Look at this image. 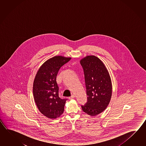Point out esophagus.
<instances>
[{"label":"esophagus","instance_id":"esophagus-1","mask_svg":"<svg viewBox=\"0 0 146 146\" xmlns=\"http://www.w3.org/2000/svg\"><path fill=\"white\" fill-rule=\"evenodd\" d=\"M74 98H75V96H74V95H72V96L70 97H69V99H74Z\"/></svg>","mask_w":146,"mask_h":146}]
</instances>
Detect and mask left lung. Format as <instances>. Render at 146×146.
I'll use <instances>...</instances> for the list:
<instances>
[{
  "label": "left lung",
  "instance_id": "left-lung-1",
  "mask_svg": "<svg viewBox=\"0 0 146 146\" xmlns=\"http://www.w3.org/2000/svg\"><path fill=\"white\" fill-rule=\"evenodd\" d=\"M84 69L87 102L81 106L82 111L91 116L103 112L112 97V81L109 72L101 60L94 55L81 59Z\"/></svg>",
  "mask_w": 146,
  "mask_h": 146
}]
</instances>
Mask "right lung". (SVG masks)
<instances>
[{"instance_id":"right-lung-1","label":"right lung","mask_w":146,"mask_h":146,"mask_svg":"<svg viewBox=\"0 0 146 146\" xmlns=\"http://www.w3.org/2000/svg\"><path fill=\"white\" fill-rule=\"evenodd\" d=\"M71 58L62 56L50 58L42 65L34 78V101L40 112L48 118H58L64 111L67 99H62L58 96L56 76L60 67Z\"/></svg>"}]
</instances>
